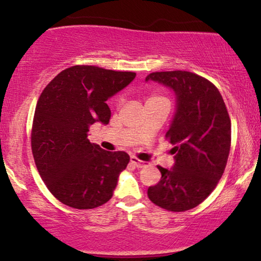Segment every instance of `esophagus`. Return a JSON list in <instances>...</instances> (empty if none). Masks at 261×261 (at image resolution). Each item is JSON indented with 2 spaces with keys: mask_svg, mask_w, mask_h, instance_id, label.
Instances as JSON below:
<instances>
[{
  "mask_svg": "<svg viewBox=\"0 0 261 261\" xmlns=\"http://www.w3.org/2000/svg\"><path fill=\"white\" fill-rule=\"evenodd\" d=\"M130 161H131V163H133L135 167H137V168H143V167L147 166V162L141 161V160H139V158H136V157H131Z\"/></svg>",
  "mask_w": 261,
  "mask_h": 261,
  "instance_id": "obj_1",
  "label": "esophagus"
}]
</instances>
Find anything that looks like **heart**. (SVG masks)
Returning a JSON list of instances; mask_svg holds the SVG:
<instances>
[{"label":"heart","mask_w":261,"mask_h":261,"mask_svg":"<svg viewBox=\"0 0 261 261\" xmlns=\"http://www.w3.org/2000/svg\"><path fill=\"white\" fill-rule=\"evenodd\" d=\"M149 99H166V98L161 97V95H152ZM120 101H121V99H118V103H120Z\"/></svg>","instance_id":"heart-1"}]
</instances>
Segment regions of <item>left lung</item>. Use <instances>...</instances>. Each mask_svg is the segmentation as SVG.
<instances>
[{"mask_svg": "<svg viewBox=\"0 0 261 261\" xmlns=\"http://www.w3.org/2000/svg\"><path fill=\"white\" fill-rule=\"evenodd\" d=\"M176 94V113L166 139L174 145L172 169L157 166L162 178L149 187L154 205L172 212L196 207L217 187L230 149V119L222 95L208 80L189 71L149 73Z\"/></svg>", "mask_w": 261, "mask_h": 261, "instance_id": "1", "label": "left lung"}]
</instances>
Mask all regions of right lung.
Listing matches in <instances>:
<instances>
[{
    "label": "right lung",
    "mask_w": 261,
    "mask_h": 261,
    "mask_svg": "<svg viewBox=\"0 0 261 261\" xmlns=\"http://www.w3.org/2000/svg\"><path fill=\"white\" fill-rule=\"evenodd\" d=\"M135 77V72L76 65L41 92L33 118V157L46 188L65 205L89 210L112 199L130 157L106 151L87 136L91 125L109 122L106 101Z\"/></svg>",
    "instance_id": "add662e5"
}]
</instances>
